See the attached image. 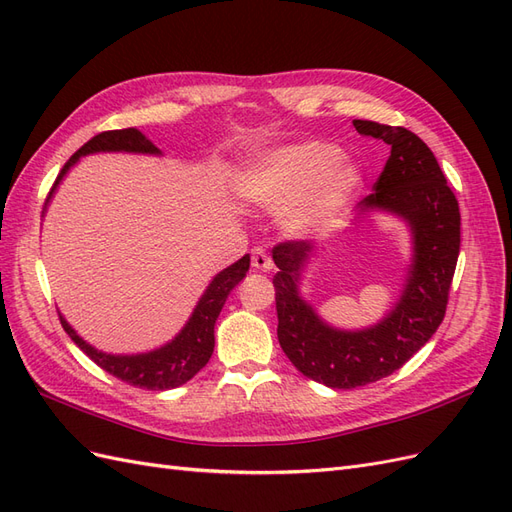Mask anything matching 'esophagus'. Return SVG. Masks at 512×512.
<instances>
[{
    "label": "esophagus",
    "instance_id": "34e87169",
    "mask_svg": "<svg viewBox=\"0 0 512 512\" xmlns=\"http://www.w3.org/2000/svg\"><path fill=\"white\" fill-rule=\"evenodd\" d=\"M252 267L258 269V271H271V269H273V260H271V256L267 254L265 247L256 245L254 250H252Z\"/></svg>",
    "mask_w": 512,
    "mask_h": 512
}]
</instances>
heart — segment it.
Returning <instances> with one entry per match:
<instances>
[{
  "mask_svg": "<svg viewBox=\"0 0 512 512\" xmlns=\"http://www.w3.org/2000/svg\"><path fill=\"white\" fill-rule=\"evenodd\" d=\"M359 168L329 143L288 145L252 164L237 181L239 194L265 209L292 203L288 228L305 232L327 224L361 190Z\"/></svg>",
  "mask_w": 512,
  "mask_h": 512,
  "instance_id": "b5f03b06",
  "label": "heart"
}]
</instances>
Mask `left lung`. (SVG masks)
Listing matches in <instances>:
<instances>
[{
  "label": "left lung",
  "instance_id": "left-lung-1",
  "mask_svg": "<svg viewBox=\"0 0 512 512\" xmlns=\"http://www.w3.org/2000/svg\"><path fill=\"white\" fill-rule=\"evenodd\" d=\"M352 123L361 136L391 145L374 192L359 209H386L404 218L412 228L414 260L389 316L365 331H339L299 297L301 269L314 245L290 239L273 247L280 269L273 275L277 339L303 376L331 389H356L391 376L429 342L446 314L461 243L459 203L431 149L406 128Z\"/></svg>",
  "mask_w": 512,
  "mask_h": 512
}]
</instances>
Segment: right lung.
<instances>
[{
	"label": "right lung",
	"instance_id": "obj_1",
	"mask_svg": "<svg viewBox=\"0 0 512 512\" xmlns=\"http://www.w3.org/2000/svg\"><path fill=\"white\" fill-rule=\"evenodd\" d=\"M96 151L160 153L158 147L136 128L100 132L76 151L74 156L64 164V168L59 170V175L49 192V198L57 188L61 177L68 173V168L81 156H87V153H96ZM247 269H250V256L245 254L235 262V265H230L228 269L215 275L203 297H200L192 318L181 329V333L173 339V342L153 352L126 354V356L98 352L96 348H91L79 335H76V331L64 320V316H59L61 327H64V331L70 335L72 342L79 346L91 361H94L98 367H102L104 371H108L111 376L119 378L121 382H128L132 386H138V389H147V391L175 389V386H181L190 378H194L198 371L209 363L213 346H215V337H213L215 320H218L230 290L243 280Z\"/></svg>",
	"mask_w": 512,
	"mask_h": 512
}]
</instances>
